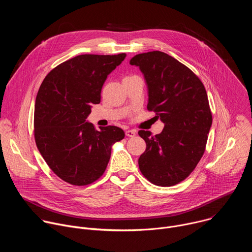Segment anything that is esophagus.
I'll use <instances>...</instances> for the list:
<instances>
[{
	"label": "esophagus",
	"mask_w": 252,
	"mask_h": 252,
	"mask_svg": "<svg viewBox=\"0 0 252 252\" xmlns=\"http://www.w3.org/2000/svg\"><path fill=\"white\" fill-rule=\"evenodd\" d=\"M135 133H136V131L133 130V129H128V130L126 131V135L128 136V137H134Z\"/></svg>",
	"instance_id": "esophagus-1"
}]
</instances>
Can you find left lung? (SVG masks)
I'll use <instances>...</instances> for the list:
<instances>
[{
	"instance_id": "1",
	"label": "left lung",
	"mask_w": 252,
	"mask_h": 252,
	"mask_svg": "<svg viewBox=\"0 0 252 252\" xmlns=\"http://www.w3.org/2000/svg\"><path fill=\"white\" fill-rule=\"evenodd\" d=\"M129 63L145 77L148 110L164 124L156 135L138 131L147 143L139 169L156 186H175L192 172L205 151L212 124L206 91L191 69L165 53L138 54Z\"/></svg>"
}]
</instances>
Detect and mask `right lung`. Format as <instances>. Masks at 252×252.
Segmentation results:
<instances>
[{"label":"right lung","instance_id":"obj_1","mask_svg":"<svg viewBox=\"0 0 252 252\" xmlns=\"http://www.w3.org/2000/svg\"><path fill=\"white\" fill-rule=\"evenodd\" d=\"M126 54L81 55L57 65L35 97L33 133L39 152L63 182L88 186L110 161L112 146L125 137L122 128L95 129L86 120L100 102L101 88Z\"/></svg>","mask_w":252,"mask_h":252}]
</instances>
